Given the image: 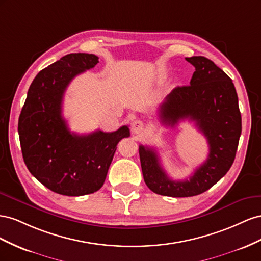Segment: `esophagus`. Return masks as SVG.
<instances>
[{
  "instance_id": "esophagus-1",
  "label": "esophagus",
  "mask_w": 261,
  "mask_h": 261,
  "mask_svg": "<svg viewBox=\"0 0 261 261\" xmlns=\"http://www.w3.org/2000/svg\"><path fill=\"white\" fill-rule=\"evenodd\" d=\"M131 130L133 133L138 135V133H141L144 130V123L141 120H135L131 123Z\"/></svg>"
}]
</instances>
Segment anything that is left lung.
I'll use <instances>...</instances> for the list:
<instances>
[{
	"label": "left lung",
	"mask_w": 261,
	"mask_h": 261,
	"mask_svg": "<svg viewBox=\"0 0 261 261\" xmlns=\"http://www.w3.org/2000/svg\"><path fill=\"white\" fill-rule=\"evenodd\" d=\"M196 68L188 86L174 88L160 107L161 122L174 126L195 121L209 144L206 161L189 179L172 180L154 148L139 146L143 178L158 195L184 198L210 189L232 166L242 133V117L235 86L227 74L204 57L186 58Z\"/></svg>",
	"instance_id": "left-lung-1"
}]
</instances>
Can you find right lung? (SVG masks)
I'll return each mask as SVG.
<instances>
[{
    "label": "right lung",
    "instance_id": "add662e5",
    "mask_svg": "<svg viewBox=\"0 0 261 261\" xmlns=\"http://www.w3.org/2000/svg\"><path fill=\"white\" fill-rule=\"evenodd\" d=\"M98 57L70 54L41 70L29 86L18 119L23 159L31 174L51 191L84 196L105 182L117 144L130 137L128 125L117 131L76 135L62 116L63 96L71 81L93 69Z\"/></svg>",
    "mask_w": 261,
    "mask_h": 261
}]
</instances>
